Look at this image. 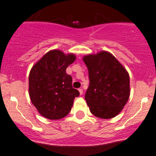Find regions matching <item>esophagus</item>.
Returning <instances> with one entry per match:
<instances>
[{
	"mask_svg": "<svg viewBox=\"0 0 156 156\" xmlns=\"http://www.w3.org/2000/svg\"><path fill=\"white\" fill-rule=\"evenodd\" d=\"M79 92H80V95L83 94V90L82 88H80V89H79Z\"/></svg>",
	"mask_w": 156,
	"mask_h": 156,
	"instance_id": "obj_1",
	"label": "esophagus"
}]
</instances>
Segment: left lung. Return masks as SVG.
Wrapping results in <instances>:
<instances>
[{"label":"left lung","instance_id":"left-lung-1","mask_svg":"<svg viewBox=\"0 0 156 156\" xmlns=\"http://www.w3.org/2000/svg\"><path fill=\"white\" fill-rule=\"evenodd\" d=\"M90 84L85 100L94 115L111 119L122 111L129 97V76L126 69L111 53L101 51L83 58Z\"/></svg>","mask_w":156,"mask_h":156}]
</instances>
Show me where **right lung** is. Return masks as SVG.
<instances>
[{"instance_id":"add662e5","label":"right lung","mask_w":156,"mask_h":156,"mask_svg":"<svg viewBox=\"0 0 156 156\" xmlns=\"http://www.w3.org/2000/svg\"><path fill=\"white\" fill-rule=\"evenodd\" d=\"M76 60L73 54L59 50L46 53L31 69L29 94L39 113L49 119H59L69 113L80 92L73 87L66 69Z\"/></svg>"}]
</instances>
